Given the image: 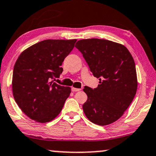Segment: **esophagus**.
I'll return each instance as SVG.
<instances>
[{
	"label": "esophagus",
	"mask_w": 156,
	"mask_h": 156,
	"mask_svg": "<svg viewBox=\"0 0 156 156\" xmlns=\"http://www.w3.org/2000/svg\"><path fill=\"white\" fill-rule=\"evenodd\" d=\"M71 90H72V91H73V92H76V91H79L81 90V89H77V88H74L73 87L72 89H71Z\"/></svg>",
	"instance_id": "obj_1"
}]
</instances>
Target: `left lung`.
I'll use <instances>...</instances> for the list:
<instances>
[{"instance_id":"left-lung-1","label":"left lung","mask_w":156,"mask_h":156,"mask_svg":"<svg viewBox=\"0 0 156 156\" xmlns=\"http://www.w3.org/2000/svg\"><path fill=\"white\" fill-rule=\"evenodd\" d=\"M76 47L81 52L93 76L99 80L95 89L85 86L88 96L84 113L95 124L106 126L123 115L137 89L135 63L129 51L105 39H83Z\"/></svg>"}]
</instances>
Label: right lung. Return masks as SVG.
I'll return each mask as SVG.
<instances>
[{"label": "right lung", "instance_id": "1", "mask_svg": "<svg viewBox=\"0 0 156 156\" xmlns=\"http://www.w3.org/2000/svg\"><path fill=\"white\" fill-rule=\"evenodd\" d=\"M76 42V39L44 40L24 50L18 57L13 71V95L30 119L47 123L61 112L71 89L53 79L62 73V64Z\"/></svg>", "mask_w": 156, "mask_h": 156}]
</instances>
